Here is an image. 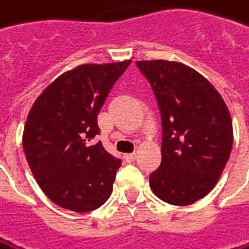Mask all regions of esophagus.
<instances>
[{
    "label": "esophagus",
    "mask_w": 249,
    "mask_h": 249,
    "mask_svg": "<svg viewBox=\"0 0 249 249\" xmlns=\"http://www.w3.org/2000/svg\"><path fill=\"white\" fill-rule=\"evenodd\" d=\"M124 159L126 161H133L136 159V153H129V154H124Z\"/></svg>",
    "instance_id": "obj_1"
}]
</instances>
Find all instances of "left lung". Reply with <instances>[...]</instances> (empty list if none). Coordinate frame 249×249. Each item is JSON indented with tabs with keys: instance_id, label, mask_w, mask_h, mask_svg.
Returning a JSON list of instances; mask_svg holds the SVG:
<instances>
[{
	"instance_id": "obj_1",
	"label": "left lung",
	"mask_w": 249,
	"mask_h": 249,
	"mask_svg": "<svg viewBox=\"0 0 249 249\" xmlns=\"http://www.w3.org/2000/svg\"><path fill=\"white\" fill-rule=\"evenodd\" d=\"M161 117V163L150 175L153 193L171 205L205 197L223 174L233 126L221 95L202 74L171 60H138Z\"/></svg>"
}]
</instances>
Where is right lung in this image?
I'll use <instances>...</instances> for the list:
<instances>
[{
    "mask_svg": "<svg viewBox=\"0 0 249 249\" xmlns=\"http://www.w3.org/2000/svg\"><path fill=\"white\" fill-rule=\"evenodd\" d=\"M130 65L84 64L59 75L35 99L23 129V151L34 178L57 206L89 213L107 202L122 160L105 151L98 114Z\"/></svg>",
    "mask_w": 249,
    "mask_h": 249,
    "instance_id": "obj_1",
    "label": "right lung"
}]
</instances>
